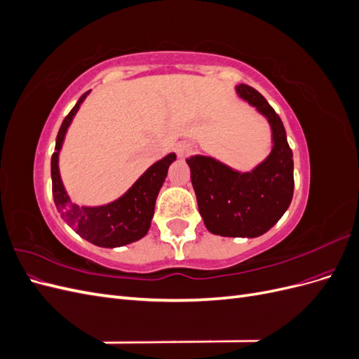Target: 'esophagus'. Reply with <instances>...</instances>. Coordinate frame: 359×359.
Masks as SVG:
<instances>
[{"mask_svg": "<svg viewBox=\"0 0 359 359\" xmlns=\"http://www.w3.org/2000/svg\"><path fill=\"white\" fill-rule=\"evenodd\" d=\"M193 148H194L193 144L187 142V140H184V142H180L177 145V154L180 157H187V156H190L193 153Z\"/></svg>", "mask_w": 359, "mask_h": 359, "instance_id": "esophagus-1", "label": "esophagus"}]
</instances>
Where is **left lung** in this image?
Here are the masks:
<instances>
[{"instance_id":"obj_1","label":"left lung","mask_w":359,"mask_h":359,"mask_svg":"<svg viewBox=\"0 0 359 359\" xmlns=\"http://www.w3.org/2000/svg\"><path fill=\"white\" fill-rule=\"evenodd\" d=\"M236 91L268 118L273 151L252 172L240 173L211 157L187 158L199 212L211 233L255 238L268 232L289 208L293 196V154L286 130L265 97L241 83Z\"/></svg>"}]
</instances>
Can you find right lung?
Returning a JSON list of instances; mask_svg holds the SVG:
<instances>
[{
    "label": "right lung",
    "instance_id": "right-lung-1",
    "mask_svg": "<svg viewBox=\"0 0 359 359\" xmlns=\"http://www.w3.org/2000/svg\"><path fill=\"white\" fill-rule=\"evenodd\" d=\"M88 93L90 91H86L81 95L78 103L64 118L57 135L55 153L52 154L50 160L53 202H55L64 222L72 226L76 233H79L86 241L99 247H121L135 243L147 235L151 219L154 215L157 194L165 182L170 163L177 158V156L172 153L154 163L133 184L132 189H128L126 194L111 203L103 206H79L73 203L64 190L60 178L58 154L72 119Z\"/></svg>",
    "mask_w": 359,
    "mask_h": 359
}]
</instances>
